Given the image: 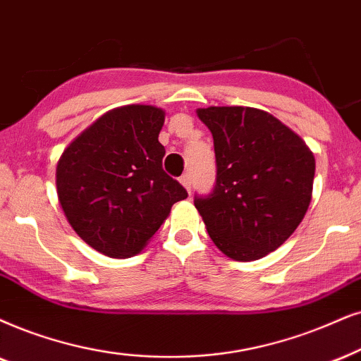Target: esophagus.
I'll return each mask as SVG.
<instances>
[{
    "mask_svg": "<svg viewBox=\"0 0 361 361\" xmlns=\"http://www.w3.org/2000/svg\"><path fill=\"white\" fill-rule=\"evenodd\" d=\"M180 183L183 185L188 191L191 190V175H190V173H183V175L180 176Z\"/></svg>",
    "mask_w": 361,
    "mask_h": 361,
    "instance_id": "esophagus-1",
    "label": "esophagus"
}]
</instances>
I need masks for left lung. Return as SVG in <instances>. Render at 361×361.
Segmentation results:
<instances>
[{
	"mask_svg": "<svg viewBox=\"0 0 361 361\" xmlns=\"http://www.w3.org/2000/svg\"><path fill=\"white\" fill-rule=\"evenodd\" d=\"M196 113L213 135L216 183L209 195H195V207L226 257L263 258L290 238L307 213L313 153L262 109L209 106Z\"/></svg>",
	"mask_w": 361,
	"mask_h": 361,
	"instance_id": "obj_1",
	"label": "left lung"
}]
</instances>
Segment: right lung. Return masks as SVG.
<instances>
[{"instance_id":"1","label":"right lung","mask_w":361,"mask_h":361,"mask_svg":"<svg viewBox=\"0 0 361 361\" xmlns=\"http://www.w3.org/2000/svg\"><path fill=\"white\" fill-rule=\"evenodd\" d=\"M165 111L130 104L103 115L63 152L56 190L73 230L111 258L138 253L188 193L163 170Z\"/></svg>"}]
</instances>
